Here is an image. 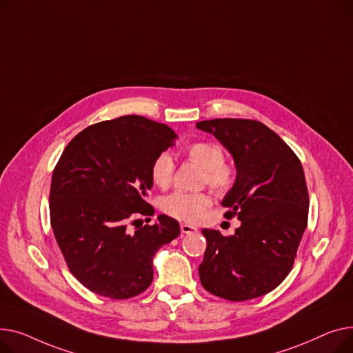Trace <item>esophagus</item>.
Returning a JSON list of instances; mask_svg holds the SVG:
<instances>
[{"label": "esophagus", "instance_id": "34e87169", "mask_svg": "<svg viewBox=\"0 0 353 353\" xmlns=\"http://www.w3.org/2000/svg\"><path fill=\"white\" fill-rule=\"evenodd\" d=\"M181 232L182 234H194V232H198V228H195L190 223H181Z\"/></svg>", "mask_w": 353, "mask_h": 353}]
</instances>
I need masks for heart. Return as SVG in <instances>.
I'll return each mask as SVG.
<instances>
[{"label": "heart", "instance_id": "obj_1", "mask_svg": "<svg viewBox=\"0 0 353 353\" xmlns=\"http://www.w3.org/2000/svg\"><path fill=\"white\" fill-rule=\"evenodd\" d=\"M185 155L203 170L202 182L218 194H226L235 183V170L223 159L219 145L210 141H198L188 145ZM174 161L168 154L158 155L151 165L152 182L161 188L168 186L174 176ZM212 199L206 192L176 191L165 196L161 208L172 218L194 222L203 216Z\"/></svg>", "mask_w": 353, "mask_h": 353}]
</instances>
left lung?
<instances>
[{"mask_svg": "<svg viewBox=\"0 0 353 353\" xmlns=\"http://www.w3.org/2000/svg\"><path fill=\"white\" fill-rule=\"evenodd\" d=\"M234 157L236 179L222 199L225 218L238 216L231 236L202 230L206 238L199 279L228 301H248L274 289L291 272L307 225L309 195L302 163L281 137L255 119L196 122Z\"/></svg>", "mask_w": 353, "mask_h": 353, "instance_id": "1", "label": "left lung"}]
</instances>
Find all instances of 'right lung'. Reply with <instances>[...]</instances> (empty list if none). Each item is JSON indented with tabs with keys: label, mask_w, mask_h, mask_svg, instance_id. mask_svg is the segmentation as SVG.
Returning a JSON list of instances; mask_svg holds the SVG:
<instances>
[{
	"label": "right lung",
	"mask_w": 353,
	"mask_h": 353,
	"mask_svg": "<svg viewBox=\"0 0 353 353\" xmlns=\"http://www.w3.org/2000/svg\"><path fill=\"white\" fill-rule=\"evenodd\" d=\"M175 138L165 123L125 115L81 131L62 152L50 190L51 226L71 274L91 292L142 294L154 278V255L179 235L167 215L143 226L135 219L154 215L145 201L151 165Z\"/></svg>",
	"instance_id": "right-lung-1"
}]
</instances>
